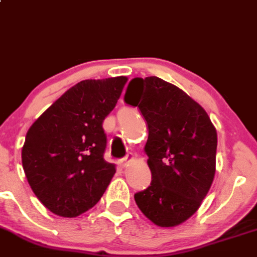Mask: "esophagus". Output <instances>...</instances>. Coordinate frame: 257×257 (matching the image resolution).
<instances>
[{"label":"esophagus","mask_w":257,"mask_h":257,"mask_svg":"<svg viewBox=\"0 0 257 257\" xmlns=\"http://www.w3.org/2000/svg\"><path fill=\"white\" fill-rule=\"evenodd\" d=\"M132 159H134V155H132V154H127L125 158H122V159H120L119 161H117V164H119L120 167H126V166H127V164H128L130 161H131Z\"/></svg>","instance_id":"obj_1"}]
</instances>
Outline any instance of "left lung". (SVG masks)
Instances as JSON below:
<instances>
[{
  "instance_id": "left-lung-1",
  "label": "left lung",
  "mask_w": 257,
  "mask_h": 257,
  "mask_svg": "<svg viewBox=\"0 0 257 257\" xmlns=\"http://www.w3.org/2000/svg\"><path fill=\"white\" fill-rule=\"evenodd\" d=\"M125 102L140 108L149 130L144 152L152 182L135 194L136 204L157 226L181 224L199 209L214 181L215 126L203 106L157 76L132 79Z\"/></svg>"
}]
</instances>
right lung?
Listing matches in <instances>:
<instances>
[{"mask_svg": "<svg viewBox=\"0 0 257 257\" xmlns=\"http://www.w3.org/2000/svg\"><path fill=\"white\" fill-rule=\"evenodd\" d=\"M126 76L83 80L29 128L22 163L31 189L53 214L76 217L99 201L115 174L103 158V121L115 108Z\"/></svg>", "mask_w": 257, "mask_h": 257, "instance_id": "right-lung-1", "label": "right lung"}]
</instances>
